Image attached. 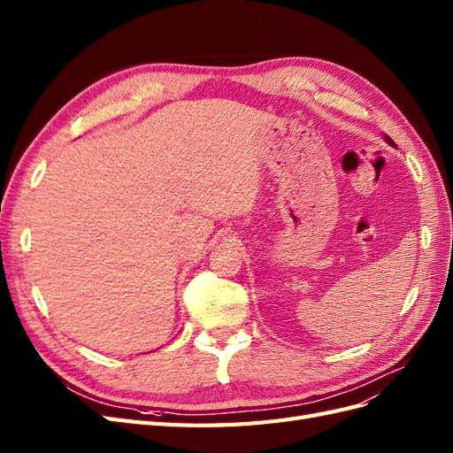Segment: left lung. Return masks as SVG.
Instances as JSON below:
<instances>
[{"label": "left lung", "mask_w": 453, "mask_h": 453, "mask_svg": "<svg viewBox=\"0 0 453 453\" xmlns=\"http://www.w3.org/2000/svg\"><path fill=\"white\" fill-rule=\"evenodd\" d=\"M386 140H388V142H389V143H391V145H393V140H391V138H389V135H386Z\"/></svg>", "instance_id": "8db88e82"}]
</instances>
